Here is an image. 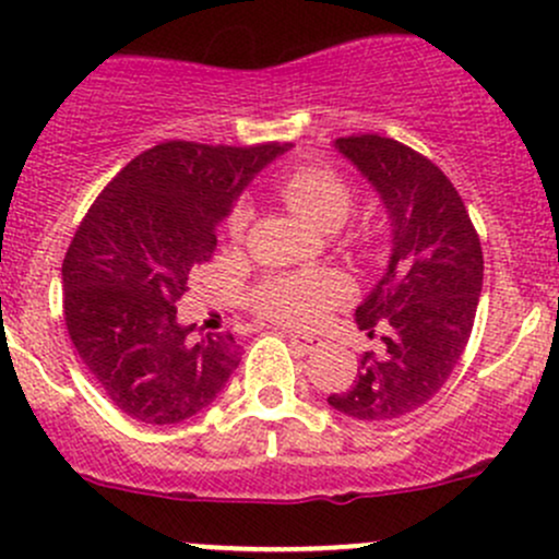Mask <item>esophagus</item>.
Masks as SVG:
<instances>
[{
  "label": "esophagus",
  "mask_w": 559,
  "mask_h": 559,
  "mask_svg": "<svg viewBox=\"0 0 559 559\" xmlns=\"http://www.w3.org/2000/svg\"><path fill=\"white\" fill-rule=\"evenodd\" d=\"M285 338L290 341L293 346H296L298 352H304V354H309V352H320L322 346V338H314V335H296V333H285Z\"/></svg>",
  "instance_id": "esophagus-1"
}]
</instances>
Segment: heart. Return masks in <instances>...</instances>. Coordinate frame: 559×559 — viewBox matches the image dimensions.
<instances>
[{
  "label": "heart",
  "mask_w": 559,
  "mask_h": 559,
  "mask_svg": "<svg viewBox=\"0 0 559 559\" xmlns=\"http://www.w3.org/2000/svg\"><path fill=\"white\" fill-rule=\"evenodd\" d=\"M282 200L293 213H298L309 226L322 231H333L349 218L352 189L338 173L328 167H296L280 183ZM248 207H234L229 229L234 237L248 226ZM346 296V282L338 274H293L266 282L255 290V309L269 320L285 325H314L325 317L333 304Z\"/></svg>",
  "instance_id": "1"
}]
</instances>
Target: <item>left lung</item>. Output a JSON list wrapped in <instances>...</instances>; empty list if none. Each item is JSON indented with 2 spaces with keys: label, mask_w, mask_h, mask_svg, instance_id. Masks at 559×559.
Here are the masks:
<instances>
[{
  "label": "left lung",
  "mask_w": 559,
  "mask_h": 559,
  "mask_svg": "<svg viewBox=\"0 0 559 559\" xmlns=\"http://www.w3.org/2000/svg\"><path fill=\"white\" fill-rule=\"evenodd\" d=\"M381 200L389 261L354 311L376 352L328 405L357 421H394L426 405L464 354L483 293V248L445 173L394 138H335Z\"/></svg>",
  "instance_id": "8db88e82"
}]
</instances>
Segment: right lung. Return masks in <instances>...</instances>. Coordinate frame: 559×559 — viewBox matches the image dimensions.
<instances>
[{
  "mask_svg": "<svg viewBox=\"0 0 559 559\" xmlns=\"http://www.w3.org/2000/svg\"><path fill=\"white\" fill-rule=\"evenodd\" d=\"M290 143L167 141L138 157L87 210L63 258L74 349L124 416L181 424L224 392L239 365L231 333H200L176 301L210 261L215 229Z\"/></svg>",
  "mask_w": 559,
  "mask_h": 559,
  "instance_id": "1",
  "label": "right lung"
}]
</instances>
